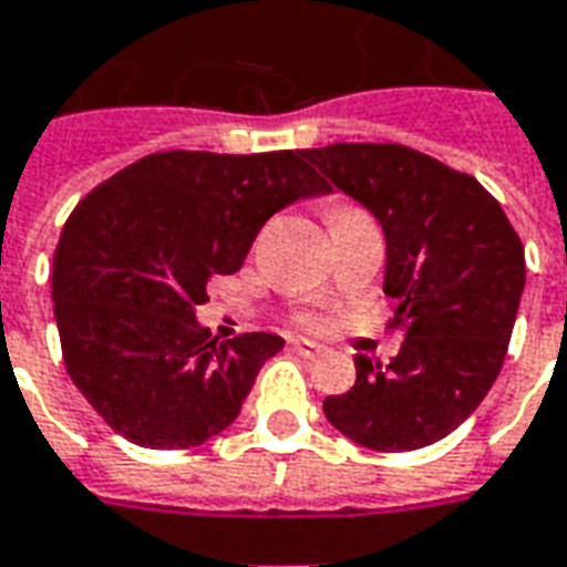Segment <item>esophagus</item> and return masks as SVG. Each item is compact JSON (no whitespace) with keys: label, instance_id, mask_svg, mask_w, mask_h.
Returning a JSON list of instances; mask_svg holds the SVG:
<instances>
[{"label":"esophagus","instance_id":"1","mask_svg":"<svg viewBox=\"0 0 567 567\" xmlns=\"http://www.w3.org/2000/svg\"><path fill=\"white\" fill-rule=\"evenodd\" d=\"M291 351L300 353L302 360H318V357H323V344H318V341H309V339H291Z\"/></svg>","mask_w":567,"mask_h":567}]
</instances>
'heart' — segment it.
<instances>
[{
	"label": "heart",
	"mask_w": 567,
	"mask_h": 567,
	"mask_svg": "<svg viewBox=\"0 0 567 567\" xmlns=\"http://www.w3.org/2000/svg\"><path fill=\"white\" fill-rule=\"evenodd\" d=\"M306 321H309V323H315V318H306Z\"/></svg>",
	"instance_id": "1"
}]
</instances>
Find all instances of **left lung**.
I'll return each instance as SVG.
<instances>
[{"label": "left lung", "instance_id": "1", "mask_svg": "<svg viewBox=\"0 0 567 567\" xmlns=\"http://www.w3.org/2000/svg\"><path fill=\"white\" fill-rule=\"evenodd\" d=\"M383 228V293L404 341L386 369L357 353V383L323 401L344 437L374 452L437 443L470 419L503 369L526 285L520 237L473 175L392 142L302 151Z\"/></svg>", "mask_w": 567, "mask_h": 567}]
</instances>
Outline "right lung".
<instances>
[{
    "label": "right lung",
    "mask_w": 567,
    "mask_h": 567,
    "mask_svg": "<svg viewBox=\"0 0 567 567\" xmlns=\"http://www.w3.org/2000/svg\"><path fill=\"white\" fill-rule=\"evenodd\" d=\"M330 193L302 151H163L94 187L64 223L53 302L73 386L130 443L189 449L237 419L274 332L216 344L196 321L267 219Z\"/></svg>",
    "instance_id": "obj_1"
}]
</instances>
